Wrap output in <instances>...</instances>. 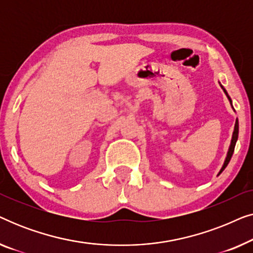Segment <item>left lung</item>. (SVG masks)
Masks as SVG:
<instances>
[{
  "label": "left lung",
  "mask_w": 253,
  "mask_h": 253,
  "mask_svg": "<svg viewBox=\"0 0 253 253\" xmlns=\"http://www.w3.org/2000/svg\"><path fill=\"white\" fill-rule=\"evenodd\" d=\"M220 86H221V88L223 89V92L226 93V95H227V98H228V100H229V102H230V105H231V99H230V96L228 95V93H227V91H226V88L223 87L222 85L220 84ZM231 107H233V105H231ZM234 109V108H233ZM237 138H238V120H236V122H235V127H234V132H233V137H231V141H230V146H229V148H228V152H227V157H226V159H224V162H223V165H222V167H221V169H220V171H219V174L217 175H220L221 172H222L223 170H224V168L227 167L228 166V164H229V161H230V159H231V157H233V153H234V150H235V145H236V141H237Z\"/></svg>",
  "instance_id": "obj_1"
}]
</instances>
